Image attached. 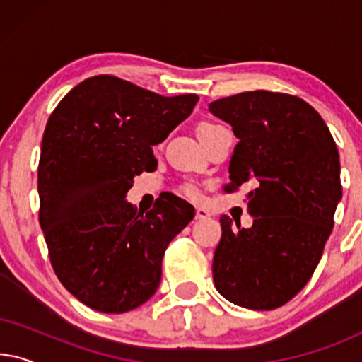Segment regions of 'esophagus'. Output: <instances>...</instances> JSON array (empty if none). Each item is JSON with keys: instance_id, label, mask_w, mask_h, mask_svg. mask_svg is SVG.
Returning a JSON list of instances; mask_svg holds the SVG:
<instances>
[{"instance_id": "1", "label": "esophagus", "mask_w": 362, "mask_h": 362, "mask_svg": "<svg viewBox=\"0 0 362 362\" xmlns=\"http://www.w3.org/2000/svg\"><path fill=\"white\" fill-rule=\"evenodd\" d=\"M211 212L206 207H197L196 209V219H209Z\"/></svg>"}]
</instances>
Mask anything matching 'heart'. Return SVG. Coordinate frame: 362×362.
Wrapping results in <instances>:
<instances>
[{
	"label": "heart",
	"mask_w": 362,
	"mask_h": 362,
	"mask_svg": "<svg viewBox=\"0 0 362 362\" xmlns=\"http://www.w3.org/2000/svg\"><path fill=\"white\" fill-rule=\"evenodd\" d=\"M217 128H219V125H214V123L204 122V123H201L199 127H197V135H199V138H201V136L207 135V133L217 130ZM185 194L189 196V197H197V194H199V192H197V189L192 185H187L185 187Z\"/></svg>",
	"instance_id": "1"
}]
</instances>
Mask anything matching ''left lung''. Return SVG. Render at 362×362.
<instances>
[{"mask_svg": "<svg viewBox=\"0 0 362 362\" xmlns=\"http://www.w3.org/2000/svg\"><path fill=\"white\" fill-rule=\"evenodd\" d=\"M209 112L239 138L224 191L254 187L252 227L221 217L214 285L234 305L279 308L308 284L334 226L343 197L338 148L320 113L288 93L242 92L211 102Z\"/></svg>", "mask_w": 362, "mask_h": 362, "instance_id": "left-lung-1", "label": "left lung"}]
</instances>
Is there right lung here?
Wrapping results in <instances>:
<instances>
[{
  "instance_id": "obj_1",
  "label": "right lung",
  "mask_w": 362,
  "mask_h": 362,
  "mask_svg": "<svg viewBox=\"0 0 362 362\" xmlns=\"http://www.w3.org/2000/svg\"><path fill=\"white\" fill-rule=\"evenodd\" d=\"M194 93L163 97L112 76L78 83L49 117L37 168L39 224L61 284L88 308L125 313L155 295L170 242L194 207L175 194L140 214L133 177L191 115Z\"/></svg>"
}]
</instances>
